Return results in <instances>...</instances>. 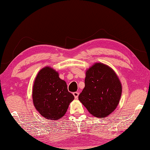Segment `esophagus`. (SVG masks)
Listing matches in <instances>:
<instances>
[{
    "instance_id": "34e87169",
    "label": "esophagus",
    "mask_w": 150,
    "mask_h": 150,
    "mask_svg": "<svg viewBox=\"0 0 150 150\" xmlns=\"http://www.w3.org/2000/svg\"><path fill=\"white\" fill-rule=\"evenodd\" d=\"M73 95H74V97H75V98H78L79 95V93H78V92H74V93H73Z\"/></svg>"
}]
</instances>
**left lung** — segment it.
Instances as JSON below:
<instances>
[{"label": "left lung", "mask_w": 150, "mask_h": 150, "mask_svg": "<svg viewBox=\"0 0 150 150\" xmlns=\"http://www.w3.org/2000/svg\"><path fill=\"white\" fill-rule=\"evenodd\" d=\"M84 82L79 100L92 115L104 119L116 109L122 94V85L110 67L95 63L86 71Z\"/></svg>", "instance_id": "left-lung-1"}]
</instances>
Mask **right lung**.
I'll use <instances>...</instances> for the list:
<instances>
[{"mask_svg":"<svg viewBox=\"0 0 150 150\" xmlns=\"http://www.w3.org/2000/svg\"><path fill=\"white\" fill-rule=\"evenodd\" d=\"M33 102L36 110L46 119L58 120L64 115L74 96L68 91L64 81L50 67L38 73L34 81Z\"/></svg>","mask_w":150,"mask_h":150,"instance_id":"obj_1","label":"right lung"}]
</instances>
